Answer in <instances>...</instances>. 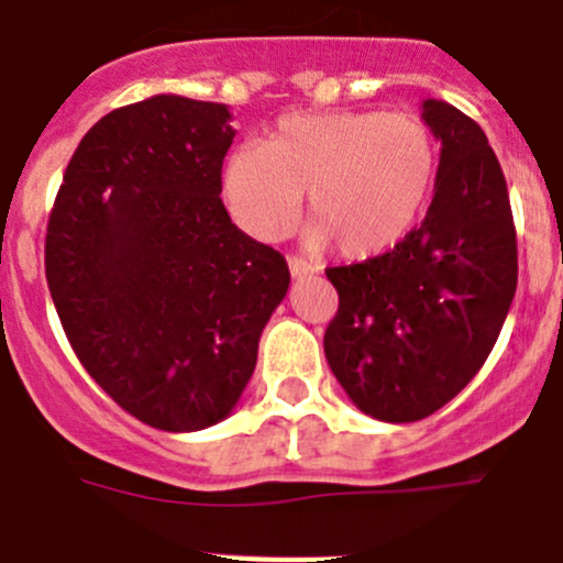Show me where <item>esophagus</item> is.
<instances>
[{
	"label": "esophagus",
	"instance_id": "34e87169",
	"mask_svg": "<svg viewBox=\"0 0 563 563\" xmlns=\"http://www.w3.org/2000/svg\"><path fill=\"white\" fill-rule=\"evenodd\" d=\"M288 269H291L294 277H308V275H316L318 266L310 264V261L299 258V255H291V258H288Z\"/></svg>",
	"mask_w": 563,
	"mask_h": 563
}]
</instances>
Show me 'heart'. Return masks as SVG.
Here are the masks:
<instances>
[{"label":"heart","mask_w":563,"mask_h":563,"mask_svg":"<svg viewBox=\"0 0 563 563\" xmlns=\"http://www.w3.org/2000/svg\"><path fill=\"white\" fill-rule=\"evenodd\" d=\"M435 174L439 144L413 113H291L266 144L231 152L223 192L247 234L277 242L294 231L310 190V245L334 242L345 258H373L417 229Z\"/></svg>","instance_id":"obj_1"}]
</instances>
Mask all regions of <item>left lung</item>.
<instances>
[{"label":"left lung","mask_w":563,"mask_h":563,"mask_svg":"<svg viewBox=\"0 0 563 563\" xmlns=\"http://www.w3.org/2000/svg\"><path fill=\"white\" fill-rule=\"evenodd\" d=\"M422 119L441 141L428 214L400 245L332 266L338 313L323 354L345 395L382 422H417L479 373L518 288L507 179L479 124L444 100Z\"/></svg>","instance_id":"1"}]
</instances>
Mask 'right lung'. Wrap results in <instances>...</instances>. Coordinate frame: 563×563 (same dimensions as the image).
I'll return each instance as SVG.
<instances>
[{"label": "right lung", "mask_w": 563, "mask_h": 563, "mask_svg": "<svg viewBox=\"0 0 563 563\" xmlns=\"http://www.w3.org/2000/svg\"><path fill=\"white\" fill-rule=\"evenodd\" d=\"M223 103L155 95L81 139L45 234V280L73 351L135 419L168 433L240 402L288 264L231 223Z\"/></svg>", "instance_id": "right-lung-1"}]
</instances>
